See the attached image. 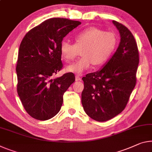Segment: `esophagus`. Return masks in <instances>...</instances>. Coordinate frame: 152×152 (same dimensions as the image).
<instances>
[{
	"label": "esophagus",
	"mask_w": 152,
	"mask_h": 152,
	"mask_svg": "<svg viewBox=\"0 0 152 152\" xmlns=\"http://www.w3.org/2000/svg\"><path fill=\"white\" fill-rule=\"evenodd\" d=\"M76 81H79V80H81V76L80 75H76Z\"/></svg>",
	"instance_id": "1"
}]
</instances>
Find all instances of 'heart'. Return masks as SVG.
<instances>
[{"mask_svg":"<svg viewBox=\"0 0 152 152\" xmlns=\"http://www.w3.org/2000/svg\"><path fill=\"white\" fill-rule=\"evenodd\" d=\"M74 44L63 40L59 51L66 62H71L82 50L83 57L75 63L66 67V70L80 74L90 69L92 65L102 66L112 56L117 46L114 33L104 32L96 28H89L74 36Z\"/></svg>","mask_w":152,"mask_h":152,"instance_id":"heart-1","label":"heart"}]
</instances>
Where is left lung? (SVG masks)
Segmentation results:
<instances>
[{
	"mask_svg": "<svg viewBox=\"0 0 152 152\" xmlns=\"http://www.w3.org/2000/svg\"><path fill=\"white\" fill-rule=\"evenodd\" d=\"M112 22L120 35L116 51L102 69L83 78L84 110L98 122L107 121L124 110L137 81L139 56L135 39L126 26Z\"/></svg>",
	"mask_w": 152,
	"mask_h": 152,
	"instance_id": "left-lung-1",
	"label": "left lung"
}]
</instances>
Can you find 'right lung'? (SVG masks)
<instances>
[{"instance_id": "1", "label": "right lung", "mask_w": 152, "mask_h": 152, "mask_svg": "<svg viewBox=\"0 0 152 152\" xmlns=\"http://www.w3.org/2000/svg\"><path fill=\"white\" fill-rule=\"evenodd\" d=\"M80 21L50 18L26 34L19 49L17 91L28 114L47 120L59 112L63 96L75 76L72 72L52 78L63 67L60 43Z\"/></svg>"}]
</instances>
